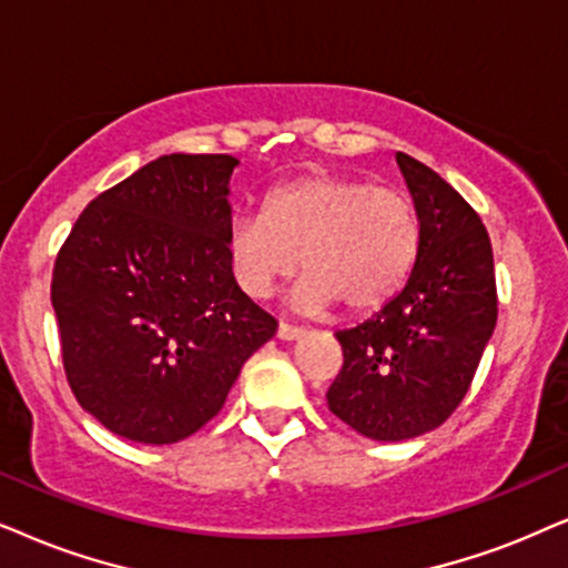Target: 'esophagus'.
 Returning <instances> with one entry per match:
<instances>
[{"label": "esophagus", "instance_id": "obj_1", "mask_svg": "<svg viewBox=\"0 0 568 568\" xmlns=\"http://www.w3.org/2000/svg\"><path fill=\"white\" fill-rule=\"evenodd\" d=\"M304 335V329L296 325H288V322H280L277 325V337L280 341H296V337Z\"/></svg>", "mask_w": 568, "mask_h": 568}]
</instances>
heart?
Returning a JSON list of instances; mask_svg holds the SVG:
<instances>
[{
	"label": "heart",
	"mask_w": 568,
	"mask_h": 568,
	"mask_svg": "<svg viewBox=\"0 0 568 568\" xmlns=\"http://www.w3.org/2000/svg\"><path fill=\"white\" fill-rule=\"evenodd\" d=\"M419 254V214L406 193L348 175H306L280 183L260 217H239L227 233V260L248 296L267 298L298 260L306 272L296 306L322 312L341 304L367 314L387 304Z\"/></svg>",
	"instance_id": "heart-1"
}]
</instances>
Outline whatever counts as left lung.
<instances>
[{
	"label": "left lung",
	"mask_w": 568,
	"mask_h": 568,
	"mask_svg": "<svg viewBox=\"0 0 568 568\" xmlns=\"http://www.w3.org/2000/svg\"><path fill=\"white\" fill-rule=\"evenodd\" d=\"M396 160L419 214V254L396 298L335 333L343 367L327 390L337 419L385 443L429 433L456 412L498 322L479 214L427 164L404 152Z\"/></svg>",
	"instance_id": "obj_1"
}]
</instances>
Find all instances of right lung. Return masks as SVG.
<instances>
[{
	"mask_svg": "<svg viewBox=\"0 0 568 568\" xmlns=\"http://www.w3.org/2000/svg\"><path fill=\"white\" fill-rule=\"evenodd\" d=\"M231 154H170L99 193L52 272L70 390L110 433L170 445L225 404L277 322L227 260Z\"/></svg>",
	"mask_w": 568,
	"mask_h": 568,
	"instance_id": "right-lung-1",
	"label": "right lung"
}]
</instances>
